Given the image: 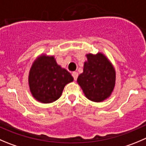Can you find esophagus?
<instances>
[{
	"mask_svg": "<svg viewBox=\"0 0 146 146\" xmlns=\"http://www.w3.org/2000/svg\"><path fill=\"white\" fill-rule=\"evenodd\" d=\"M72 77H74V80H77V77H78V73H77V72H72Z\"/></svg>",
	"mask_w": 146,
	"mask_h": 146,
	"instance_id": "34e87169",
	"label": "esophagus"
}]
</instances>
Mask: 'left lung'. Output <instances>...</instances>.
<instances>
[{
	"label": "left lung",
	"mask_w": 146,
	"mask_h": 146,
	"mask_svg": "<svg viewBox=\"0 0 146 146\" xmlns=\"http://www.w3.org/2000/svg\"><path fill=\"white\" fill-rule=\"evenodd\" d=\"M77 83L87 99L95 102L109 98L115 85V70L102 53L88 54Z\"/></svg>",
	"instance_id": "1"
}]
</instances>
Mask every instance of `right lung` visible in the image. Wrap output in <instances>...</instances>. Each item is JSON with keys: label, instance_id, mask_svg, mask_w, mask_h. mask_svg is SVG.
<instances>
[{"label": "right lung", "instance_id": "add662e5", "mask_svg": "<svg viewBox=\"0 0 146 146\" xmlns=\"http://www.w3.org/2000/svg\"><path fill=\"white\" fill-rule=\"evenodd\" d=\"M73 80L70 73L57 64L54 56H39L29 71L31 95L42 103H51L59 99L65 85Z\"/></svg>", "mask_w": 146, "mask_h": 146}]
</instances>
